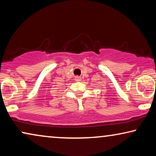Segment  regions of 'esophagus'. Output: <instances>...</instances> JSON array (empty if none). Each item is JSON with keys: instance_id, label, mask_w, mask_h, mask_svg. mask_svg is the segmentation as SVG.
Instances as JSON below:
<instances>
[{"instance_id": "esophagus-1", "label": "esophagus", "mask_w": 156, "mask_h": 156, "mask_svg": "<svg viewBox=\"0 0 156 156\" xmlns=\"http://www.w3.org/2000/svg\"><path fill=\"white\" fill-rule=\"evenodd\" d=\"M80 80H81L80 76H75V81H76V82H80Z\"/></svg>"}]
</instances>
